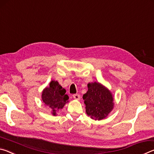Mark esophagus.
I'll return each mask as SVG.
<instances>
[{
    "instance_id": "1",
    "label": "esophagus",
    "mask_w": 154,
    "mask_h": 154,
    "mask_svg": "<svg viewBox=\"0 0 154 154\" xmlns=\"http://www.w3.org/2000/svg\"><path fill=\"white\" fill-rule=\"evenodd\" d=\"M73 98L75 99V100H79L80 99V95L78 94H76L73 95Z\"/></svg>"
}]
</instances>
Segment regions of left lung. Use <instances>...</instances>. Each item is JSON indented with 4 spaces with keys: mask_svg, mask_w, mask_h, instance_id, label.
Segmentation results:
<instances>
[{
    "mask_svg": "<svg viewBox=\"0 0 154 154\" xmlns=\"http://www.w3.org/2000/svg\"><path fill=\"white\" fill-rule=\"evenodd\" d=\"M88 88L87 92L83 96L85 112L95 120L105 119L113 109V95L108 88L100 83H89Z\"/></svg>",
    "mask_w": 154,
    "mask_h": 154,
    "instance_id": "1",
    "label": "left lung"
}]
</instances>
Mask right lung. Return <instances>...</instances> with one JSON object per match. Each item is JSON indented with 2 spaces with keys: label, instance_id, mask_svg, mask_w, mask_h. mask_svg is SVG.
<instances>
[{
  "label": "right lung",
  "instance_id": "1",
  "mask_svg": "<svg viewBox=\"0 0 154 154\" xmlns=\"http://www.w3.org/2000/svg\"><path fill=\"white\" fill-rule=\"evenodd\" d=\"M66 90L62 88L57 81H51L48 87L42 92V100L45 105L51 109L52 115L56 116L57 111L62 109L68 102L69 96Z\"/></svg>",
  "mask_w": 154,
  "mask_h": 154
}]
</instances>
